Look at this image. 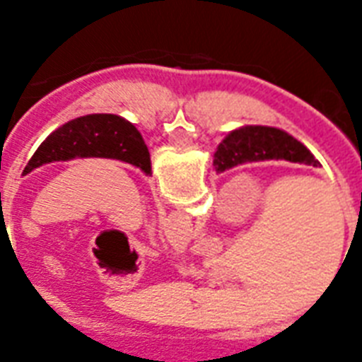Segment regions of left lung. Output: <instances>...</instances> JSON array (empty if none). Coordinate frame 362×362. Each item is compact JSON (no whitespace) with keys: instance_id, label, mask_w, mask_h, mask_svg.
I'll return each instance as SVG.
<instances>
[{"instance_id":"obj_1","label":"left lung","mask_w":362,"mask_h":362,"mask_svg":"<svg viewBox=\"0 0 362 362\" xmlns=\"http://www.w3.org/2000/svg\"><path fill=\"white\" fill-rule=\"evenodd\" d=\"M76 158L118 159L152 175L150 153L131 122L116 115H88L67 122L50 133L35 150L22 175L54 161Z\"/></svg>"}]
</instances>
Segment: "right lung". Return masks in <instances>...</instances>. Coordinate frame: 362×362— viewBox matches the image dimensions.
Here are the masks:
<instances>
[{
    "instance_id": "right-lung-1",
    "label": "right lung",
    "mask_w": 362,
    "mask_h": 362,
    "mask_svg": "<svg viewBox=\"0 0 362 362\" xmlns=\"http://www.w3.org/2000/svg\"><path fill=\"white\" fill-rule=\"evenodd\" d=\"M269 159H286L291 163L320 167V161L310 153L308 148L286 131L267 125H242L220 142L214 153V169L216 173H223L237 165Z\"/></svg>"
}]
</instances>
